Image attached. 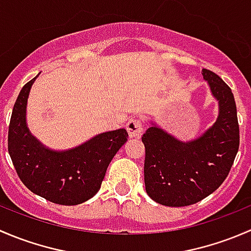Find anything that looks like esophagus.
Here are the masks:
<instances>
[{
	"label": "esophagus",
	"mask_w": 251,
	"mask_h": 251,
	"mask_svg": "<svg viewBox=\"0 0 251 251\" xmlns=\"http://www.w3.org/2000/svg\"><path fill=\"white\" fill-rule=\"evenodd\" d=\"M126 128H127V132L130 137H140L142 135V130H143V127H142V121L137 118L130 119L127 125H126Z\"/></svg>",
	"instance_id": "1"
}]
</instances>
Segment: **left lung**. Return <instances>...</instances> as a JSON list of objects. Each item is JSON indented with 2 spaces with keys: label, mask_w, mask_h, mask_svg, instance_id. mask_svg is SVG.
Here are the masks:
<instances>
[{
  "label": "left lung",
  "mask_w": 251,
  "mask_h": 251,
  "mask_svg": "<svg viewBox=\"0 0 251 251\" xmlns=\"http://www.w3.org/2000/svg\"><path fill=\"white\" fill-rule=\"evenodd\" d=\"M201 74L219 102L214 125L188 142L177 140L155 124L142 136L147 194L165 206L196 204L216 191L228 176L239 148L232 90L211 70L203 69Z\"/></svg>",
  "instance_id": "left-lung-1"
}]
</instances>
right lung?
<instances>
[{
	"label": "right lung",
	"instance_id": "1",
	"mask_svg": "<svg viewBox=\"0 0 251 251\" xmlns=\"http://www.w3.org/2000/svg\"><path fill=\"white\" fill-rule=\"evenodd\" d=\"M36 77L25 83L12 111L8 128L12 163L32 193L55 204H81L100 191L111 159L127 141V131L100 133L68 151L46 148L26 125L27 97Z\"/></svg>",
	"mask_w": 251,
	"mask_h": 251
}]
</instances>
